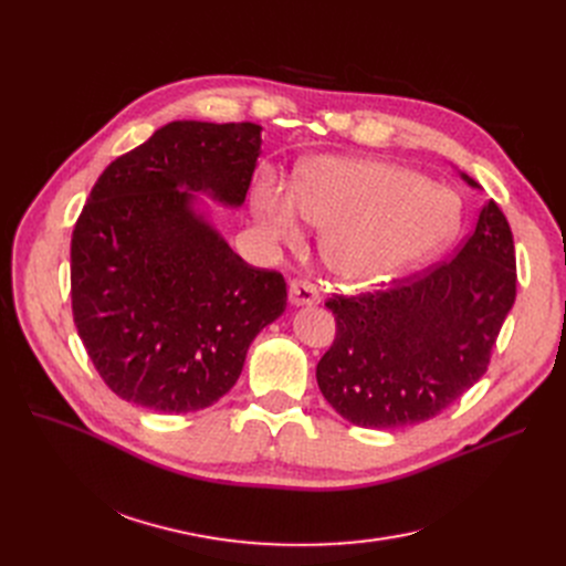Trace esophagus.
<instances>
[{"instance_id":"esophagus-1","label":"esophagus","mask_w":566,"mask_h":566,"mask_svg":"<svg viewBox=\"0 0 566 566\" xmlns=\"http://www.w3.org/2000/svg\"><path fill=\"white\" fill-rule=\"evenodd\" d=\"M287 297H290L292 306H313V304L319 302V294H317L315 285L311 281H304V279H297V281L290 283Z\"/></svg>"}]
</instances>
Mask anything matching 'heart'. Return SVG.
Here are the masks:
<instances>
[{"label": "heart", "mask_w": 566, "mask_h": 566, "mask_svg": "<svg viewBox=\"0 0 566 566\" xmlns=\"http://www.w3.org/2000/svg\"><path fill=\"white\" fill-rule=\"evenodd\" d=\"M255 219L276 244L300 239V214L322 230L319 253L349 285L380 283L440 251L459 228V202L410 168L364 158H315L292 193L264 177Z\"/></svg>", "instance_id": "b5f03b06"}]
</instances>
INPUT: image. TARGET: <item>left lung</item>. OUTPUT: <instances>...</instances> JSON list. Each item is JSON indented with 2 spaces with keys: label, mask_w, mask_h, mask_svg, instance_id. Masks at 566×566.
<instances>
[{
  "label": "left lung",
  "mask_w": 566,
  "mask_h": 566,
  "mask_svg": "<svg viewBox=\"0 0 566 566\" xmlns=\"http://www.w3.org/2000/svg\"><path fill=\"white\" fill-rule=\"evenodd\" d=\"M514 300V237L489 200L451 260L389 287L327 300L336 338L317 361V387L361 428L433 419L486 373Z\"/></svg>",
  "instance_id": "left-lung-1"
}]
</instances>
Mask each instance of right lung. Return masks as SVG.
I'll return each instance as SVG.
<instances>
[{
  "label": "right lung",
  "instance_id": "obj_1",
  "mask_svg": "<svg viewBox=\"0 0 566 566\" xmlns=\"http://www.w3.org/2000/svg\"><path fill=\"white\" fill-rule=\"evenodd\" d=\"M260 130L170 122L94 184L71 237V308L119 398L166 415L213 406L251 340L285 311L283 274L241 260L193 193L244 202Z\"/></svg>",
  "mask_w": 566,
  "mask_h": 566
}]
</instances>
